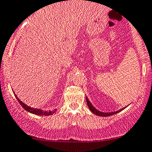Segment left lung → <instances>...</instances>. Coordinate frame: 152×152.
I'll return each instance as SVG.
<instances>
[{"instance_id":"1","label":"left lung","mask_w":152,"mask_h":152,"mask_svg":"<svg viewBox=\"0 0 152 152\" xmlns=\"http://www.w3.org/2000/svg\"><path fill=\"white\" fill-rule=\"evenodd\" d=\"M86 102H87L88 106V108L90 109L91 111V113H94V114L97 115L98 116H104V117H106V116H110V115H113L116 114V113H119V112L122 111L124 109H125L126 107H127V106H126V107H124V108L121 109V110H119L118 111H116V112H112V113H102V112L98 111L97 110H96V109L92 106V104L90 103V101H89L87 97H86Z\"/></svg>"}]
</instances>
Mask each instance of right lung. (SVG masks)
Wrapping results in <instances>:
<instances>
[{
	"label": "right lung",
	"mask_w": 152,
	"mask_h": 152,
	"mask_svg": "<svg viewBox=\"0 0 152 152\" xmlns=\"http://www.w3.org/2000/svg\"><path fill=\"white\" fill-rule=\"evenodd\" d=\"M15 97H16L17 100H18V103H20L21 106H22V107H23V108L26 110V111L29 112V113H33V114H34V115L47 116V115H52L53 113H55V112H56V110L48 112V111H42V110H38V109H34V108H32V107H30V106H27V105L25 104L24 103H22V102L21 101V100L18 98V97H17V96L15 95Z\"/></svg>",
	"instance_id": "1"
}]
</instances>
